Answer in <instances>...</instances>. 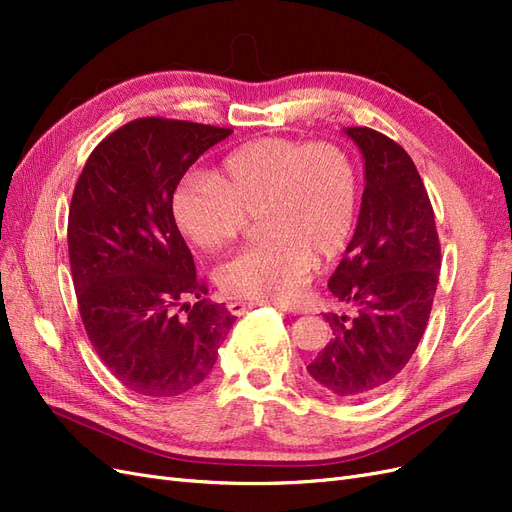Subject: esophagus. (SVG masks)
Listing matches in <instances>:
<instances>
[{
    "mask_svg": "<svg viewBox=\"0 0 512 512\" xmlns=\"http://www.w3.org/2000/svg\"><path fill=\"white\" fill-rule=\"evenodd\" d=\"M252 307H256V303H247V301H230L228 303V312L235 314V316H241L245 312H250Z\"/></svg>",
    "mask_w": 512,
    "mask_h": 512,
    "instance_id": "obj_1",
    "label": "esophagus"
}]
</instances>
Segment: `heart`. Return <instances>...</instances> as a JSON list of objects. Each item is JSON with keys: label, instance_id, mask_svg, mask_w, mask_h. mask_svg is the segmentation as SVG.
<instances>
[{"label": "heart", "instance_id": "1", "mask_svg": "<svg viewBox=\"0 0 512 512\" xmlns=\"http://www.w3.org/2000/svg\"><path fill=\"white\" fill-rule=\"evenodd\" d=\"M359 200V170L346 149L267 136L230 151L215 177H183L170 209L183 235L203 250H220L247 218L258 220L265 239L226 258L215 282L228 297L294 303L312 262L346 250Z\"/></svg>", "mask_w": 512, "mask_h": 512}]
</instances>
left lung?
Here are the masks:
<instances>
[{"instance_id": "left-lung-1", "label": "left lung", "mask_w": 512, "mask_h": 512, "mask_svg": "<svg viewBox=\"0 0 512 512\" xmlns=\"http://www.w3.org/2000/svg\"><path fill=\"white\" fill-rule=\"evenodd\" d=\"M365 158V190L352 241L329 290L348 314H324L329 344L309 376L342 399L382 391L425 333L440 275L436 218L406 149L371 128L344 130Z\"/></svg>"}]
</instances>
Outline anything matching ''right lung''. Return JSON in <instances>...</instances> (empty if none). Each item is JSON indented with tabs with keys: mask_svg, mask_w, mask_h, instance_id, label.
<instances>
[{
	"mask_svg": "<svg viewBox=\"0 0 512 512\" xmlns=\"http://www.w3.org/2000/svg\"><path fill=\"white\" fill-rule=\"evenodd\" d=\"M232 130L143 117L91 151L68 213V252L91 346L126 389L173 397L203 382L235 316L211 303L170 198ZM192 298L195 303L188 304Z\"/></svg>",
	"mask_w": 512,
	"mask_h": 512,
	"instance_id": "1",
	"label": "right lung"
}]
</instances>
